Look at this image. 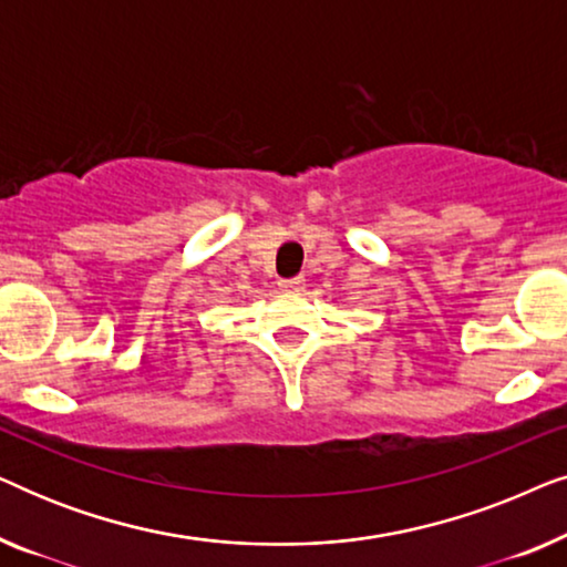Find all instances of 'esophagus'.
Returning <instances> with one entry per match:
<instances>
[{"label":"esophagus","mask_w":567,"mask_h":567,"mask_svg":"<svg viewBox=\"0 0 567 567\" xmlns=\"http://www.w3.org/2000/svg\"><path fill=\"white\" fill-rule=\"evenodd\" d=\"M278 286H281L284 291H305V278L301 276H293V278H281V281H278Z\"/></svg>","instance_id":"1"}]
</instances>
